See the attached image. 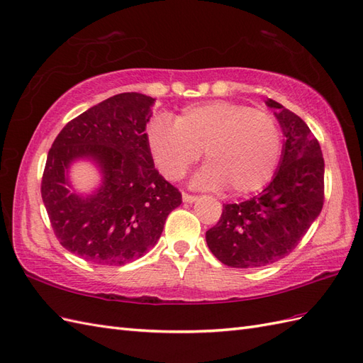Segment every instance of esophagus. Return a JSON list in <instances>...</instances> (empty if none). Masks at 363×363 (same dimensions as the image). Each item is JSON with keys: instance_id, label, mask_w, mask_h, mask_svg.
<instances>
[{"instance_id": "esophagus-1", "label": "esophagus", "mask_w": 363, "mask_h": 363, "mask_svg": "<svg viewBox=\"0 0 363 363\" xmlns=\"http://www.w3.org/2000/svg\"><path fill=\"white\" fill-rule=\"evenodd\" d=\"M182 199H184V202L191 203L198 199V196H194V194H190V193H182Z\"/></svg>"}]
</instances>
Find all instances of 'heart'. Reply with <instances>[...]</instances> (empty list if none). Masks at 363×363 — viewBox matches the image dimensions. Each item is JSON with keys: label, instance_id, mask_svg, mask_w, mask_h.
I'll return each instance as SVG.
<instances>
[{"label": "heart", "instance_id": "obj_1", "mask_svg": "<svg viewBox=\"0 0 363 363\" xmlns=\"http://www.w3.org/2000/svg\"><path fill=\"white\" fill-rule=\"evenodd\" d=\"M147 141L153 161L167 179H181L203 156L208 164L194 185L252 193L273 178L282 152V133L274 116L228 101L191 106L170 121L157 116Z\"/></svg>", "mask_w": 363, "mask_h": 363}]
</instances>
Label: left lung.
Segmentation results:
<instances>
[{"label":"left lung","mask_w":363,"mask_h":363,"mask_svg":"<svg viewBox=\"0 0 363 363\" xmlns=\"http://www.w3.org/2000/svg\"><path fill=\"white\" fill-rule=\"evenodd\" d=\"M285 136L273 181L257 196L224 203L220 219L207 233V245L233 268L270 265L290 255L323 207L325 164L310 127L291 110L268 99Z\"/></svg>","instance_id":"left-lung-1"}]
</instances>
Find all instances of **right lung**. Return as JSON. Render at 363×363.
I'll use <instances>...</instances> for the list:
<instances>
[{
  "label": "right lung",
  "instance_id": "obj_1",
  "mask_svg": "<svg viewBox=\"0 0 363 363\" xmlns=\"http://www.w3.org/2000/svg\"><path fill=\"white\" fill-rule=\"evenodd\" d=\"M153 102L136 91L102 101L64 125L49 150L41 196L52 228L64 248L89 262L118 267L141 257L181 206V191L155 169L148 148ZM84 157L100 167L103 184L81 197L67 173Z\"/></svg>",
  "mask_w": 363,
  "mask_h": 363
}]
</instances>
